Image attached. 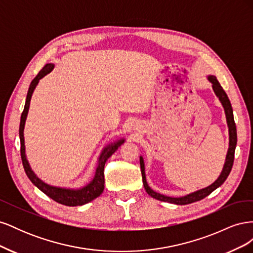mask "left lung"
I'll return each instance as SVG.
<instances>
[{"label": "left lung", "instance_id": "1", "mask_svg": "<svg viewBox=\"0 0 253 253\" xmlns=\"http://www.w3.org/2000/svg\"><path fill=\"white\" fill-rule=\"evenodd\" d=\"M208 80L212 83V88L214 90V93L218 97L219 101L221 102L224 106L225 114H226V119H227V125L229 127V149L228 153L226 156V163L224 165V169L221 171L219 177L214 181L212 185L209 187L204 188L196 191V192L190 193L186 196L182 197H170V196H166L163 194H159L155 191H153L147 182V179H145V173H144V163H143V158L140 156V169H141V175H142V182L145 191L147 193L152 196L155 200L162 201V202H167V203H171L175 205H188V204H192L194 202H198L203 200L206 196H208L211 194L214 190L220 187L225 180L227 179L228 175L230 174L233 162H234V152H235V147H236V142H237V135H236V126H235V122H234V117H233V110L230 103V100L226 94V91L221 87L219 82L217 81L216 77L214 76H209Z\"/></svg>", "mask_w": 253, "mask_h": 253}]
</instances>
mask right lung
Segmentation results:
<instances>
[{
	"mask_svg": "<svg viewBox=\"0 0 253 253\" xmlns=\"http://www.w3.org/2000/svg\"><path fill=\"white\" fill-rule=\"evenodd\" d=\"M53 68V64H46L42 70L39 72L35 79L32 81L28 88V93L26 96V101L25 106L23 113L21 115V121H20V128H19V135H20V141H21V158H22V164L24 167V170L28 178L32 180V182L36 187L39 188L43 193L49 196L51 200L55 202L62 204L65 206L75 207V206H82L85 205L89 202H91L103 192L104 189V165L120 145L125 142V139H120L116 142H114L108 147H105L100 156H99L98 160V166L95 172V176L93 180H91L88 185L83 187L81 189H65V188H58V187H52L47 185V183L43 182L40 178L37 177V175L34 173V171L30 169V166L27 162L26 156H25V144H24V126H25V121L28 114V109L30 104V99H32L34 90L37 86V84L39 83V80L42 79L44 76H46L48 73H50Z\"/></svg>",
	"mask_w": 253,
	"mask_h": 253,
	"instance_id": "add662e5",
	"label": "right lung"
}]
</instances>
